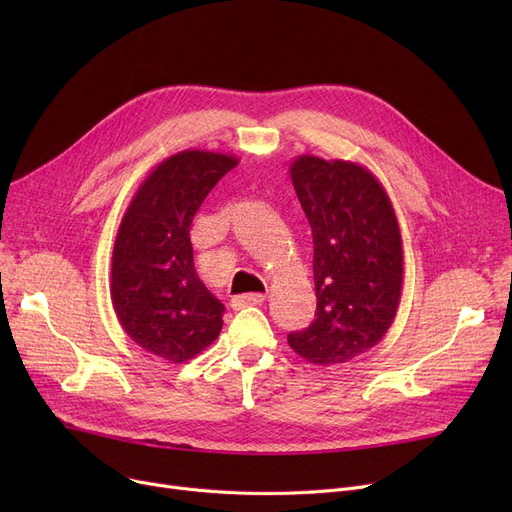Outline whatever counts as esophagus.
<instances>
[{
    "label": "esophagus",
    "mask_w": 512,
    "mask_h": 512,
    "mask_svg": "<svg viewBox=\"0 0 512 512\" xmlns=\"http://www.w3.org/2000/svg\"><path fill=\"white\" fill-rule=\"evenodd\" d=\"M265 301V294H240V297L232 299V309H245V307H253V305H261Z\"/></svg>",
    "instance_id": "esophagus-1"
}]
</instances>
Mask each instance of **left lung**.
I'll return each instance as SVG.
<instances>
[{
    "mask_svg": "<svg viewBox=\"0 0 512 512\" xmlns=\"http://www.w3.org/2000/svg\"><path fill=\"white\" fill-rule=\"evenodd\" d=\"M290 180L313 234L317 311L288 344L313 365L346 363L396 317L405 274L396 213L382 182L355 161L299 155Z\"/></svg>",
    "mask_w": 512,
    "mask_h": 512,
    "instance_id": "obj_1",
    "label": "left lung"
}]
</instances>
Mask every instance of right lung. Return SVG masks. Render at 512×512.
Here are the masks:
<instances>
[{"label": "right lung", "mask_w": 512, "mask_h": 512, "mask_svg": "<svg viewBox=\"0 0 512 512\" xmlns=\"http://www.w3.org/2000/svg\"><path fill=\"white\" fill-rule=\"evenodd\" d=\"M238 159L184 149L155 166L126 207L112 253V305L143 351L186 363L222 330L224 305L199 280L188 230Z\"/></svg>", "instance_id": "add662e5"}]
</instances>
